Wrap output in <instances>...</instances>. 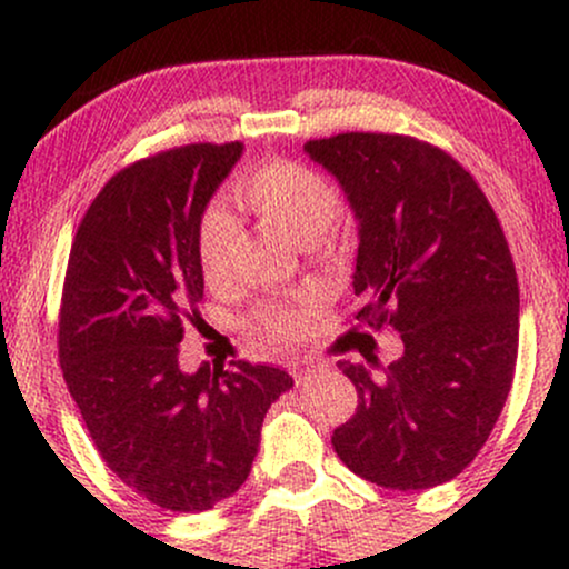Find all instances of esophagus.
<instances>
[{"label": "esophagus", "mask_w": 569, "mask_h": 569, "mask_svg": "<svg viewBox=\"0 0 569 569\" xmlns=\"http://www.w3.org/2000/svg\"><path fill=\"white\" fill-rule=\"evenodd\" d=\"M310 371H312L310 363H297V367H293V377H297V380H305V377L310 375Z\"/></svg>", "instance_id": "34e87169"}]
</instances>
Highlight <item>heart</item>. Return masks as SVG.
<instances>
[{
  "label": "heart",
  "instance_id": "obj_1",
  "mask_svg": "<svg viewBox=\"0 0 569 569\" xmlns=\"http://www.w3.org/2000/svg\"><path fill=\"white\" fill-rule=\"evenodd\" d=\"M232 194L240 206L270 221L293 243L321 238L342 208L335 184L326 176L291 160H270L251 168L234 181ZM238 234V221L224 208L211 206L202 213L198 224V262L208 283L227 278ZM307 305L310 293L267 302L253 310L251 329L276 342H293L305 331Z\"/></svg>",
  "mask_w": 569,
  "mask_h": 569
}]
</instances>
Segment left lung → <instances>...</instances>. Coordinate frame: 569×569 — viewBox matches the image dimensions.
<instances>
[{
    "instance_id": "left-lung-1",
    "label": "left lung",
    "mask_w": 569,
    "mask_h": 569,
    "mask_svg": "<svg viewBox=\"0 0 569 569\" xmlns=\"http://www.w3.org/2000/svg\"><path fill=\"white\" fill-rule=\"evenodd\" d=\"M305 152L356 213V318L403 342L388 367L371 345L358 348L369 367L339 361L358 407L335 452L371 485H443L485 447L513 382L519 283L500 221L460 162L411 136L339 133Z\"/></svg>"
}]
</instances>
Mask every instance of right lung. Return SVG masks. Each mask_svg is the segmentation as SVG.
<instances>
[{
    "instance_id": "right-lung-1",
    "label": "right lung",
    "mask_w": 569,
    "mask_h": 569,
    "mask_svg": "<svg viewBox=\"0 0 569 569\" xmlns=\"http://www.w3.org/2000/svg\"><path fill=\"white\" fill-rule=\"evenodd\" d=\"M243 143H187L122 168L90 202L63 280L58 358L98 455L166 511L230 498L267 409L293 380L232 361L179 367L181 318L202 299L198 224Z\"/></svg>"
}]
</instances>
